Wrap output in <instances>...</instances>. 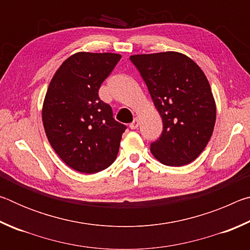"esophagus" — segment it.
Listing matches in <instances>:
<instances>
[{"mask_svg":"<svg viewBox=\"0 0 250 250\" xmlns=\"http://www.w3.org/2000/svg\"><path fill=\"white\" fill-rule=\"evenodd\" d=\"M139 125H140V124H139L138 118H134L133 121L130 124V128H131V129H137L138 126H139Z\"/></svg>","mask_w":250,"mask_h":250,"instance_id":"34e87169","label":"esophagus"}]
</instances>
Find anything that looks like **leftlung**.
<instances>
[{
    "label": "left lung",
    "mask_w": 250,
    "mask_h": 250,
    "mask_svg": "<svg viewBox=\"0 0 250 250\" xmlns=\"http://www.w3.org/2000/svg\"><path fill=\"white\" fill-rule=\"evenodd\" d=\"M130 61L162 118V134L151 143V153L168 167L193 162L208 143L216 120L205 74L191 58L176 52L133 55Z\"/></svg>",
    "instance_id": "1"
}]
</instances>
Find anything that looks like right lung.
<instances>
[{"mask_svg": "<svg viewBox=\"0 0 250 250\" xmlns=\"http://www.w3.org/2000/svg\"><path fill=\"white\" fill-rule=\"evenodd\" d=\"M121 55H71L50 80L43 104V124L55 152L67 166L92 174L111 166L126 126L113 119L112 109L98 91Z\"/></svg>", "mask_w": 250, "mask_h": 250, "instance_id": "obj_1", "label": "right lung"}]
</instances>
